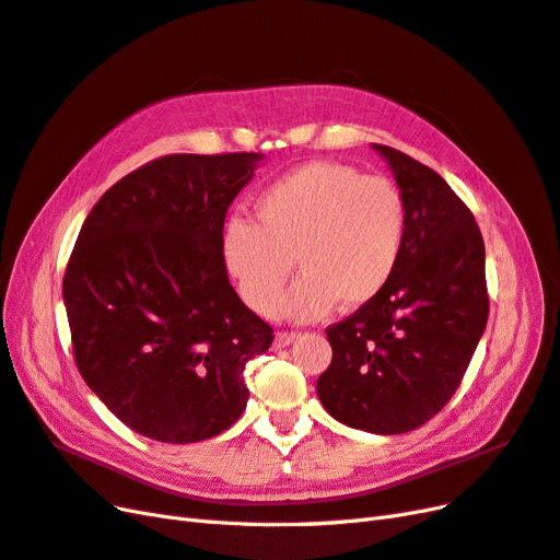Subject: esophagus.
<instances>
[{
	"instance_id": "1",
	"label": "esophagus",
	"mask_w": 560,
	"mask_h": 560,
	"mask_svg": "<svg viewBox=\"0 0 560 560\" xmlns=\"http://www.w3.org/2000/svg\"><path fill=\"white\" fill-rule=\"evenodd\" d=\"M296 338H301L299 331H278L276 334V348H287L290 343H294Z\"/></svg>"
}]
</instances>
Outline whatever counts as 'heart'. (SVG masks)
Returning a JSON list of instances; mask_svg holds the SVG:
<instances>
[{
	"label": "heart",
	"mask_w": 560,
	"mask_h": 560,
	"mask_svg": "<svg viewBox=\"0 0 560 560\" xmlns=\"http://www.w3.org/2000/svg\"><path fill=\"white\" fill-rule=\"evenodd\" d=\"M257 219L233 214L219 235V257L245 306L273 315L291 261L301 278L282 303L299 322L327 315L336 301L362 308L393 278L406 235L397 184L336 161H313L257 198Z\"/></svg>",
	"instance_id": "obj_1"
}]
</instances>
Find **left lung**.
Returning a JSON list of instances; mask_svg holds the SVG:
<instances>
[{"mask_svg": "<svg viewBox=\"0 0 560 560\" xmlns=\"http://www.w3.org/2000/svg\"><path fill=\"white\" fill-rule=\"evenodd\" d=\"M371 147L406 202L404 247L385 290L327 329L334 354L317 397L348 428L404 434L444 409L483 336L486 247L442 175L393 147Z\"/></svg>", "mask_w": 560, "mask_h": 560, "instance_id": "obj_1", "label": "left lung"}]
</instances>
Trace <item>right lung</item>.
Instances as JSON below:
<instances>
[{"instance_id": "1", "label": "right lung", "mask_w": 560, "mask_h": 560, "mask_svg": "<svg viewBox=\"0 0 560 560\" xmlns=\"http://www.w3.org/2000/svg\"><path fill=\"white\" fill-rule=\"evenodd\" d=\"M264 154H173L118 179L62 280L83 381L135 432L194 444L238 420L243 371L273 343L229 282L219 235Z\"/></svg>"}]
</instances>
